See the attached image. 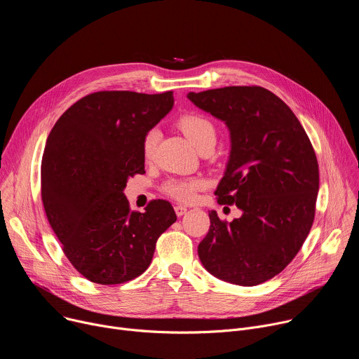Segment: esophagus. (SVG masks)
<instances>
[{"label": "esophagus", "instance_id": "1", "mask_svg": "<svg viewBox=\"0 0 359 359\" xmlns=\"http://www.w3.org/2000/svg\"><path fill=\"white\" fill-rule=\"evenodd\" d=\"M175 212H176V215L180 217V216L186 215V212H187V208L182 206V204H177V206H175Z\"/></svg>", "mask_w": 359, "mask_h": 359}]
</instances>
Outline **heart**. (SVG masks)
<instances>
[{
    "instance_id": "b5f03b06",
    "label": "heart",
    "mask_w": 359,
    "mask_h": 359,
    "mask_svg": "<svg viewBox=\"0 0 359 359\" xmlns=\"http://www.w3.org/2000/svg\"><path fill=\"white\" fill-rule=\"evenodd\" d=\"M177 123L197 149L206 143L216 142V128L213 122L201 114H186L179 119ZM159 139V128L155 126L146 130L142 139V156L144 161H151L155 158ZM206 180L200 177H175L165 182L162 190L176 200L191 201L194 200L197 191L206 187Z\"/></svg>"
}]
</instances>
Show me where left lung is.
I'll list each match as a JSON object with an SVG mask.
<instances>
[{
	"mask_svg": "<svg viewBox=\"0 0 359 359\" xmlns=\"http://www.w3.org/2000/svg\"><path fill=\"white\" fill-rule=\"evenodd\" d=\"M187 97L226 122L230 161L215 194L243 212L231 223L210 212L198 259L215 277L257 285L297 255L316 217L320 189L314 147L292 111L262 86H226Z\"/></svg>",
	"mask_w": 359,
	"mask_h": 359,
	"instance_id": "1",
	"label": "left lung"
}]
</instances>
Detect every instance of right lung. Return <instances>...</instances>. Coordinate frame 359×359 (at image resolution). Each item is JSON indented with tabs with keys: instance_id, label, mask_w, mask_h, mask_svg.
<instances>
[{
	"instance_id": "right-lung-1",
	"label": "right lung",
	"mask_w": 359,
	"mask_h": 359,
	"mask_svg": "<svg viewBox=\"0 0 359 359\" xmlns=\"http://www.w3.org/2000/svg\"><path fill=\"white\" fill-rule=\"evenodd\" d=\"M173 92L99 90L81 97L50 130L41 163L46 219L74 269L92 283L122 284L150 264L175 222L166 200L132 212L126 182L144 173L142 139L173 107Z\"/></svg>"
}]
</instances>
